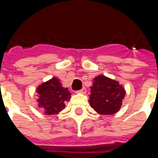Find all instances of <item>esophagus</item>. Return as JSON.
Masks as SVG:
<instances>
[{
	"label": "esophagus",
	"mask_w": 158,
	"mask_h": 158,
	"mask_svg": "<svg viewBox=\"0 0 158 158\" xmlns=\"http://www.w3.org/2000/svg\"><path fill=\"white\" fill-rule=\"evenodd\" d=\"M76 93H79V94H85V93H86V89L85 88H83V89H79L78 91H76Z\"/></svg>",
	"instance_id": "1"
}]
</instances>
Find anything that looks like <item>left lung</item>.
I'll return each instance as SVG.
<instances>
[{
    "instance_id": "8db88e82",
    "label": "left lung",
    "mask_w": 158,
    "mask_h": 158,
    "mask_svg": "<svg viewBox=\"0 0 158 158\" xmlns=\"http://www.w3.org/2000/svg\"><path fill=\"white\" fill-rule=\"evenodd\" d=\"M92 83L89 102L93 109L102 115L118 113L126 94L122 85L104 75L95 77Z\"/></svg>"
}]
</instances>
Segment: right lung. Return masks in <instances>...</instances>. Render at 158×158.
Returning a JSON list of instances; mask_svg holds the SVG:
<instances>
[{"instance_id":"1","label":"right lung","mask_w":158,"mask_h":158,"mask_svg":"<svg viewBox=\"0 0 158 158\" xmlns=\"http://www.w3.org/2000/svg\"><path fill=\"white\" fill-rule=\"evenodd\" d=\"M39 97L38 106L46 115L57 114L65 107V102L71 98L68 88L62 87L60 79L56 77L42 83L36 89Z\"/></svg>"}]
</instances>
